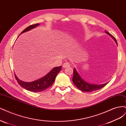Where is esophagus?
Masks as SVG:
<instances>
[{"mask_svg": "<svg viewBox=\"0 0 126 126\" xmlns=\"http://www.w3.org/2000/svg\"><path fill=\"white\" fill-rule=\"evenodd\" d=\"M70 63L69 62H65L64 63L63 65V68H66V67H69L70 66Z\"/></svg>", "mask_w": 126, "mask_h": 126, "instance_id": "1", "label": "esophagus"}]
</instances>
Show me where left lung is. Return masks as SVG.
<instances>
[{
	"label": "left lung",
	"instance_id": "left-lung-1",
	"mask_svg": "<svg viewBox=\"0 0 126 126\" xmlns=\"http://www.w3.org/2000/svg\"><path fill=\"white\" fill-rule=\"evenodd\" d=\"M105 32L109 35H110L111 37L114 40V41L117 44V40H116L115 38L113 37V36L110 33H109L108 32L105 31ZM72 80L74 84L79 89V90L85 92H91L99 90V89H101V88H103L106 86V85H107L108 83V82L101 85H95L88 83L86 82H85L84 79L81 78V77L79 76V74L78 73V72H77L75 68L73 70V77Z\"/></svg>",
	"mask_w": 126,
	"mask_h": 126
}]
</instances>
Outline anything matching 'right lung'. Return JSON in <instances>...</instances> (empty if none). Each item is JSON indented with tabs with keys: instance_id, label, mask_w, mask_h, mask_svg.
<instances>
[{
	"instance_id": "right-lung-1",
	"label": "right lung",
	"mask_w": 126,
	"mask_h": 126,
	"mask_svg": "<svg viewBox=\"0 0 126 126\" xmlns=\"http://www.w3.org/2000/svg\"><path fill=\"white\" fill-rule=\"evenodd\" d=\"M39 25V23L32 25L26 28L25 30L22 31L21 33L29 31ZM61 67L62 66L54 67L43 78L31 82H24V81L19 79L16 74H15V76L18 84L23 88L30 92H40L47 90L53 84L56 76L61 70Z\"/></svg>"
}]
</instances>
